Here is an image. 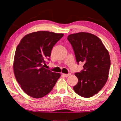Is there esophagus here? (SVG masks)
Returning <instances> with one entry per match:
<instances>
[{
	"mask_svg": "<svg viewBox=\"0 0 121 121\" xmlns=\"http://www.w3.org/2000/svg\"><path fill=\"white\" fill-rule=\"evenodd\" d=\"M62 75L63 76H65V77H68V76H70L71 75V73H69L68 74H63V73H62Z\"/></svg>",
	"mask_w": 121,
	"mask_h": 121,
	"instance_id": "34e87169",
	"label": "esophagus"
}]
</instances>
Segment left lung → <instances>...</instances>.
<instances>
[{
	"mask_svg": "<svg viewBox=\"0 0 121 121\" xmlns=\"http://www.w3.org/2000/svg\"><path fill=\"white\" fill-rule=\"evenodd\" d=\"M76 62H83V69L75 73L78 83L73 87L77 94L89 98L97 94L106 84L110 67L109 53L96 36L89 33L71 34L67 38Z\"/></svg>",
	"mask_w": 121,
	"mask_h": 121,
	"instance_id": "8db88e82",
	"label": "left lung"
}]
</instances>
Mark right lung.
<instances>
[{
  "mask_svg": "<svg viewBox=\"0 0 121 121\" xmlns=\"http://www.w3.org/2000/svg\"><path fill=\"white\" fill-rule=\"evenodd\" d=\"M47 31H38L25 35L15 50L13 70L21 88L35 98L45 96L51 91L60 74L44 68L50 61L51 51L63 36Z\"/></svg>",
  "mask_w": 121,
  "mask_h": 121,
  "instance_id": "add662e5",
  "label": "right lung"
}]
</instances>
